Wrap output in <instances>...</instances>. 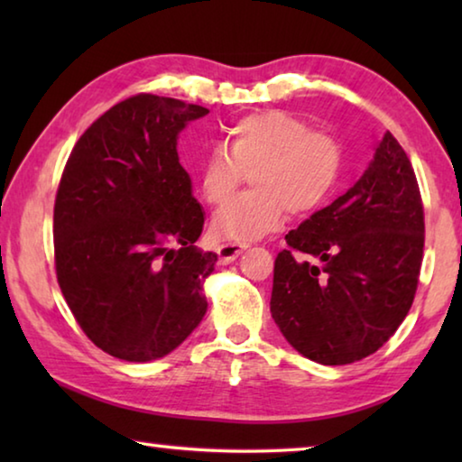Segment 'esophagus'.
<instances>
[{"label":"esophagus","mask_w":462,"mask_h":462,"mask_svg":"<svg viewBox=\"0 0 462 462\" xmlns=\"http://www.w3.org/2000/svg\"><path fill=\"white\" fill-rule=\"evenodd\" d=\"M242 253L240 245H234V242H226V245L217 246V256H220L222 264H228L232 261H236Z\"/></svg>","instance_id":"1"}]
</instances>
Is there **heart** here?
I'll return each instance as SVG.
<instances>
[{
	"mask_svg": "<svg viewBox=\"0 0 462 462\" xmlns=\"http://www.w3.org/2000/svg\"><path fill=\"white\" fill-rule=\"evenodd\" d=\"M224 147L201 162L199 191L209 206H221L251 173L254 191L225 202L209 222L214 238L238 245L281 228L287 209L293 216L316 212L332 195L342 167L338 140L279 109L234 122Z\"/></svg>",
	"mask_w": 462,
	"mask_h": 462,
	"instance_id": "heart-1",
	"label": "heart"
}]
</instances>
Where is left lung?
Returning <instances> with one entry per match:
<instances>
[{"label":"left lung","instance_id":"8db88e82","mask_svg":"<svg viewBox=\"0 0 462 462\" xmlns=\"http://www.w3.org/2000/svg\"><path fill=\"white\" fill-rule=\"evenodd\" d=\"M271 314L297 353L350 365L379 350L408 316L424 254V208L391 132L361 179L285 236Z\"/></svg>","mask_w":462,"mask_h":462}]
</instances>
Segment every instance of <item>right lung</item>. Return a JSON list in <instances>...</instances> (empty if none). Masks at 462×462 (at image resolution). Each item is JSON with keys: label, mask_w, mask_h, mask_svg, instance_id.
Segmentation results:
<instances>
[{"label": "right lung", "mask_w": 462, "mask_h": 462, "mask_svg": "<svg viewBox=\"0 0 462 462\" xmlns=\"http://www.w3.org/2000/svg\"><path fill=\"white\" fill-rule=\"evenodd\" d=\"M209 109L151 93L120 101L77 140L54 201V261L88 338L128 363L162 358L206 316L217 254L177 140ZM176 248H172V245Z\"/></svg>", "instance_id": "right-lung-1"}]
</instances>
